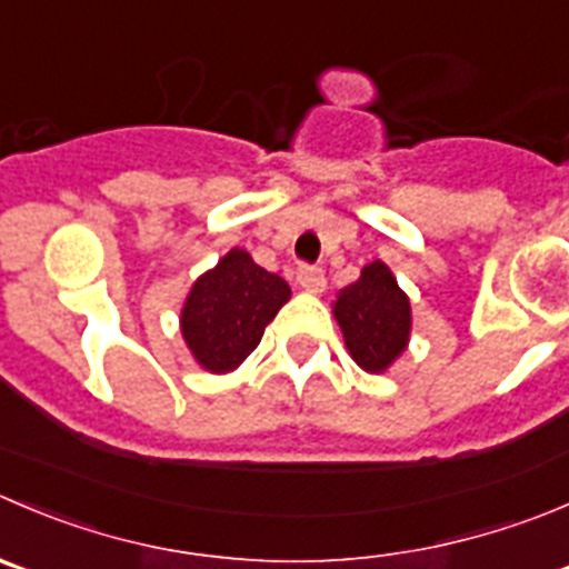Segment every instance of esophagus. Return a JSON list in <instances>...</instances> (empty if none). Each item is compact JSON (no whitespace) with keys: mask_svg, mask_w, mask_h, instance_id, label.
<instances>
[{"mask_svg":"<svg viewBox=\"0 0 569 569\" xmlns=\"http://www.w3.org/2000/svg\"><path fill=\"white\" fill-rule=\"evenodd\" d=\"M297 283L308 291H322L325 289V272L311 263H300L297 267Z\"/></svg>","mask_w":569,"mask_h":569,"instance_id":"34e87169","label":"esophagus"}]
</instances>
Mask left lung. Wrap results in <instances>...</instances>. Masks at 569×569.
<instances>
[{
	"instance_id": "8db88e82",
	"label": "left lung",
	"mask_w": 569,
	"mask_h": 569,
	"mask_svg": "<svg viewBox=\"0 0 569 569\" xmlns=\"http://www.w3.org/2000/svg\"><path fill=\"white\" fill-rule=\"evenodd\" d=\"M333 313L347 350L367 372H383L406 350L411 306L386 263L372 261L363 267L361 278L339 291Z\"/></svg>"
}]
</instances>
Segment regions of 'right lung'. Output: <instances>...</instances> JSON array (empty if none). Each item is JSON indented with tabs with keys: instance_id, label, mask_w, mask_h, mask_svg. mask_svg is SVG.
Here are the masks:
<instances>
[{
	"instance_id": "right-lung-1",
	"label": "right lung",
	"mask_w": 569,
	"mask_h": 569,
	"mask_svg": "<svg viewBox=\"0 0 569 569\" xmlns=\"http://www.w3.org/2000/svg\"><path fill=\"white\" fill-rule=\"evenodd\" d=\"M289 295V283L258 267L250 252L230 250L186 300L180 317L186 345L206 369L230 372L256 350Z\"/></svg>"
}]
</instances>
